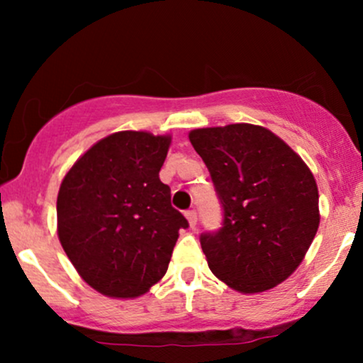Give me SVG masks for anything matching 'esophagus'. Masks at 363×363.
Segmentation results:
<instances>
[{"label": "esophagus", "instance_id": "obj_1", "mask_svg": "<svg viewBox=\"0 0 363 363\" xmlns=\"http://www.w3.org/2000/svg\"><path fill=\"white\" fill-rule=\"evenodd\" d=\"M186 218L189 222V227H196V223H198V213L194 210L186 211Z\"/></svg>", "mask_w": 363, "mask_h": 363}]
</instances>
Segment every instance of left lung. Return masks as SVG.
<instances>
[{"label": "left lung", "mask_w": 363, "mask_h": 363, "mask_svg": "<svg viewBox=\"0 0 363 363\" xmlns=\"http://www.w3.org/2000/svg\"><path fill=\"white\" fill-rule=\"evenodd\" d=\"M189 141L223 206V227L199 239L211 273L240 294L280 285L319 228L311 169L280 136L256 124L198 128Z\"/></svg>", "instance_id": "obj_1"}]
</instances>
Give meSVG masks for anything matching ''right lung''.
I'll list each match as a JSON object with an SVG mask.
<instances>
[{
    "label": "right lung",
    "instance_id": "obj_1",
    "mask_svg": "<svg viewBox=\"0 0 363 363\" xmlns=\"http://www.w3.org/2000/svg\"><path fill=\"white\" fill-rule=\"evenodd\" d=\"M170 135L118 131L86 150L57 193V237L78 274L99 294L135 298L167 273L179 230L158 172Z\"/></svg>",
    "mask_w": 363,
    "mask_h": 363
}]
</instances>
